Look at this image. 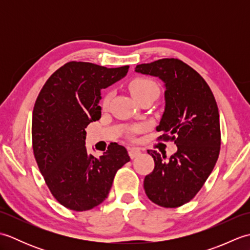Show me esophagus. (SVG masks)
<instances>
[{"label":"esophagus","mask_w":250,"mask_h":250,"mask_svg":"<svg viewBox=\"0 0 250 250\" xmlns=\"http://www.w3.org/2000/svg\"><path fill=\"white\" fill-rule=\"evenodd\" d=\"M140 155H141V150L139 149V148H130L129 149V156L131 159H134Z\"/></svg>","instance_id":"34e87169"}]
</instances>
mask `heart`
I'll return each instance as SVG.
<instances>
[{"mask_svg": "<svg viewBox=\"0 0 250 250\" xmlns=\"http://www.w3.org/2000/svg\"><path fill=\"white\" fill-rule=\"evenodd\" d=\"M129 90L133 98L136 100L139 98L144 97L147 94H156L158 97L159 87L156 82H153L150 78L146 77H136L129 83ZM111 100V92H106L101 101V105L103 108H106L109 105Z\"/></svg>", "mask_w": 250, "mask_h": 250, "instance_id": "obj_1", "label": "heart"}]
</instances>
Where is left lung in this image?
Returning <instances> with one entry per match:
<instances>
[{
	"instance_id": "1",
	"label": "left lung",
	"mask_w": 250,
	"mask_h": 250,
	"mask_svg": "<svg viewBox=\"0 0 250 250\" xmlns=\"http://www.w3.org/2000/svg\"><path fill=\"white\" fill-rule=\"evenodd\" d=\"M135 72L157 76L166 83V109L158 140L174 142L177 151L148 150L155 161L144 179L145 192L153 203L175 208L192 200L218 160L221 134L219 111L208 84L200 74L174 58L136 65Z\"/></svg>"
}]
</instances>
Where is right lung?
Listing matches in <instances>:
<instances>
[{
    "instance_id": "add662e5",
    "label": "right lung",
    "mask_w": 250,
    "mask_h": 250,
    "mask_svg": "<svg viewBox=\"0 0 250 250\" xmlns=\"http://www.w3.org/2000/svg\"><path fill=\"white\" fill-rule=\"evenodd\" d=\"M129 65L107 68L71 61L42 88L32 117V147L54 198L68 209L84 211L107 198L117 171L130 161L125 148L110 144L95 158L86 149V131L101 118V89L128 73Z\"/></svg>"
}]
</instances>
